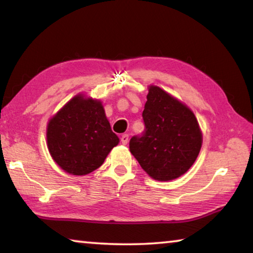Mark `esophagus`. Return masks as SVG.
<instances>
[{"mask_svg": "<svg viewBox=\"0 0 253 253\" xmlns=\"http://www.w3.org/2000/svg\"><path fill=\"white\" fill-rule=\"evenodd\" d=\"M128 138H129V137H128L127 134L122 135V137H121V142H122V144H123V145H126V144L128 143Z\"/></svg>", "mask_w": 253, "mask_h": 253, "instance_id": "esophagus-1", "label": "esophagus"}]
</instances>
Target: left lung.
Masks as SVG:
<instances>
[{
    "instance_id": "left-lung-1",
    "label": "left lung",
    "mask_w": 253,
    "mask_h": 253,
    "mask_svg": "<svg viewBox=\"0 0 253 253\" xmlns=\"http://www.w3.org/2000/svg\"><path fill=\"white\" fill-rule=\"evenodd\" d=\"M143 119L144 132L129 142L142 169L157 181H172L186 173L202 146L193 111L157 85H149Z\"/></svg>"
}]
</instances>
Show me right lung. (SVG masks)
Listing matches in <instances>:
<instances>
[{"instance_id":"1","label":"right lung","mask_w":253,"mask_h":253,"mask_svg":"<svg viewBox=\"0 0 253 253\" xmlns=\"http://www.w3.org/2000/svg\"><path fill=\"white\" fill-rule=\"evenodd\" d=\"M46 144L65 172L87 175L100 168L119 143L100 100L77 95L50 119Z\"/></svg>"}]
</instances>
